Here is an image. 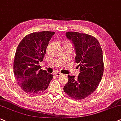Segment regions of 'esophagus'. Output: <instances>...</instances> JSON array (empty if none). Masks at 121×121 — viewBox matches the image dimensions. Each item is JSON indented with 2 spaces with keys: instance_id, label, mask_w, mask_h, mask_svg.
<instances>
[{
  "instance_id": "esophagus-1",
  "label": "esophagus",
  "mask_w": 121,
  "mask_h": 121,
  "mask_svg": "<svg viewBox=\"0 0 121 121\" xmlns=\"http://www.w3.org/2000/svg\"><path fill=\"white\" fill-rule=\"evenodd\" d=\"M55 74H56V76H60V75H62V73H61L60 72H56V73H55Z\"/></svg>"
}]
</instances>
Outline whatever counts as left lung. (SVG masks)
Segmentation results:
<instances>
[{"mask_svg":"<svg viewBox=\"0 0 121 121\" xmlns=\"http://www.w3.org/2000/svg\"><path fill=\"white\" fill-rule=\"evenodd\" d=\"M65 34L74 45L76 62L80 73L77 78L68 75V82L63 90L71 98L83 99L96 90L102 78L104 69L102 49L93 36L70 31Z\"/></svg>","mask_w":121,"mask_h":121,"instance_id":"left-lung-1","label":"left lung"}]
</instances>
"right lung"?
<instances>
[{
    "label": "right lung",
    "instance_id": "1",
    "mask_svg": "<svg viewBox=\"0 0 121 121\" xmlns=\"http://www.w3.org/2000/svg\"><path fill=\"white\" fill-rule=\"evenodd\" d=\"M55 34L41 31L28 34L21 40L14 56L13 72L23 91L29 94L43 92L48 87L53 75L41 69L49 40Z\"/></svg>",
    "mask_w": 121,
    "mask_h": 121
}]
</instances>
